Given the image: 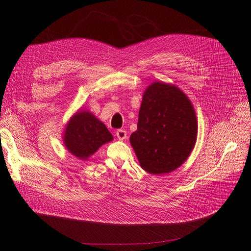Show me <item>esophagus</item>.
<instances>
[{
  "label": "esophagus",
  "mask_w": 251,
  "mask_h": 251,
  "mask_svg": "<svg viewBox=\"0 0 251 251\" xmlns=\"http://www.w3.org/2000/svg\"><path fill=\"white\" fill-rule=\"evenodd\" d=\"M116 136L119 140H124L127 138V132L123 129H119L116 131Z\"/></svg>",
  "instance_id": "34e87169"
}]
</instances>
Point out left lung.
Returning <instances> with one entry per match:
<instances>
[{
    "label": "left lung",
    "instance_id": "1",
    "mask_svg": "<svg viewBox=\"0 0 251 251\" xmlns=\"http://www.w3.org/2000/svg\"><path fill=\"white\" fill-rule=\"evenodd\" d=\"M196 138V114L185 92L175 84H150L130 136L140 167L152 175L172 172L188 159Z\"/></svg>",
    "mask_w": 251,
    "mask_h": 251
}]
</instances>
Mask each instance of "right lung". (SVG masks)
I'll list each match as a JSON object with an SVG mask.
<instances>
[{"label": "right lung", "instance_id": "right-lung-1", "mask_svg": "<svg viewBox=\"0 0 251 251\" xmlns=\"http://www.w3.org/2000/svg\"><path fill=\"white\" fill-rule=\"evenodd\" d=\"M105 125L87 110H78L65 126L63 143L72 155L81 161H87L104 143L112 141Z\"/></svg>", "mask_w": 251, "mask_h": 251}]
</instances>
